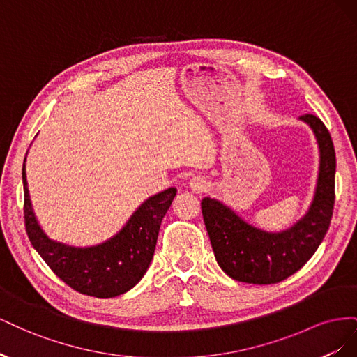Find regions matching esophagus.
<instances>
[{"instance_id":"34e87169","label":"esophagus","mask_w":357,"mask_h":357,"mask_svg":"<svg viewBox=\"0 0 357 357\" xmlns=\"http://www.w3.org/2000/svg\"><path fill=\"white\" fill-rule=\"evenodd\" d=\"M189 186L193 192H204L210 186V183L204 176H192L189 180Z\"/></svg>"}]
</instances>
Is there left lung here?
<instances>
[{
    "instance_id": "1",
    "label": "left lung",
    "mask_w": 357,
    "mask_h": 357,
    "mask_svg": "<svg viewBox=\"0 0 357 357\" xmlns=\"http://www.w3.org/2000/svg\"><path fill=\"white\" fill-rule=\"evenodd\" d=\"M314 132L320 165L314 198L307 214L282 232L259 229L231 207L214 198L201 202L204 223L219 266L236 282L274 284L295 274L316 253L329 229L335 202V149L331 134L319 117L304 114Z\"/></svg>"
}]
</instances>
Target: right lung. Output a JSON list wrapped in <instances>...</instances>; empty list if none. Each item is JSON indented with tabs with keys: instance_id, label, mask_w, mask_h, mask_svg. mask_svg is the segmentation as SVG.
<instances>
[{
	"instance_id": "obj_1",
	"label": "right lung",
	"mask_w": 357,
	"mask_h": 357,
	"mask_svg": "<svg viewBox=\"0 0 357 357\" xmlns=\"http://www.w3.org/2000/svg\"><path fill=\"white\" fill-rule=\"evenodd\" d=\"M22 181L25 228L32 247L63 283L95 298L122 295L143 278L153 259L162 219L177 193L176 188H168L146 199L110 240L74 247L50 240L41 229L29 199L25 164Z\"/></svg>"
}]
</instances>
